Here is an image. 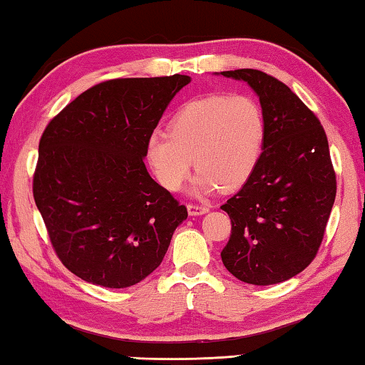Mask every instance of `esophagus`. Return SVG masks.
Returning a JSON list of instances; mask_svg holds the SVG:
<instances>
[{"label":"esophagus","instance_id":"34e87169","mask_svg":"<svg viewBox=\"0 0 365 365\" xmlns=\"http://www.w3.org/2000/svg\"><path fill=\"white\" fill-rule=\"evenodd\" d=\"M187 209H188V214H190V215H201V214L209 212V207H207V206L193 205V202H190V205L187 206Z\"/></svg>","mask_w":365,"mask_h":365}]
</instances>
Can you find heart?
<instances>
[{"label":"heart","instance_id":"heart-1","mask_svg":"<svg viewBox=\"0 0 365 365\" xmlns=\"http://www.w3.org/2000/svg\"><path fill=\"white\" fill-rule=\"evenodd\" d=\"M267 123L255 98L209 95L190 101L170 120V132L154 130L146 140V159L164 188L177 191L191 168L197 169L195 195L220 187L242 188L261 160Z\"/></svg>","mask_w":365,"mask_h":365}]
</instances>
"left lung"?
<instances>
[{"mask_svg": "<svg viewBox=\"0 0 365 365\" xmlns=\"http://www.w3.org/2000/svg\"><path fill=\"white\" fill-rule=\"evenodd\" d=\"M220 76L255 90L267 123L256 172L220 206L232 220L222 262L245 283L274 285L304 270L322 243L336 195L329 141L316 114L280 80L256 69Z\"/></svg>", "mask_w": 365, "mask_h": 365, "instance_id": "left-lung-1", "label": "left lung"}]
</instances>
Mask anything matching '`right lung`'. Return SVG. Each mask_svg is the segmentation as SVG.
I'll use <instances>...</instances> for the list:
<instances>
[{
    "label": "right lung",
    "mask_w": 365,
    "mask_h": 365,
    "mask_svg": "<svg viewBox=\"0 0 365 365\" xmlns=\"http://www.w3.org/2000/svg\"><path fill=\"white\" fill-rule=\"evenodd\" d=\"M188 76L114 78L91 86L48 123L34 197L67 269L127 288L159 267L187 207L148 174L146 140Z\"/></svg>",
    "instance_id": "obj_1"
}]
</instances>
